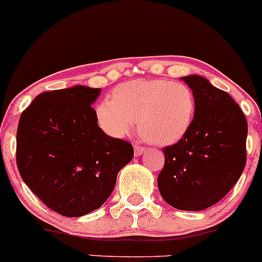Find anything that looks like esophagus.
Returning <instances> with one entry per match:
<instances>
[{"label": "esophagus", "mask_w": 262, "mask_h": 262, "mask_svg": "<svg viewBox=\"0 0 262 262\" xmlns=\"http://www.w3.org/2000/svg\"><path fill=\"white\" fill-rule=\"evenodd\" d=\"M145 151V147L140 146V145H135V156L142 155V152Z\"/></svg>", "instance_id": "esophagus-1"}]
</instances>
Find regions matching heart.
<instances>
[{"mask_svg": "<svg viewBox=\"0 0 262 262\" xmlns=\"http://www.w3.org/2000/svg\"><path fill=\"white\" fill-rule=\"evenodd\" d=\"M195 116L193 91L165 79L130 80L116 87L111 99L96 108L99 127L111 137H125L136 118L140 132L156 145H171L185 136Z\"/></svg>", "mask_w": 262, "mask_h": 262, "instance_id": "obj_1", "label": "heart"}]
</instances>
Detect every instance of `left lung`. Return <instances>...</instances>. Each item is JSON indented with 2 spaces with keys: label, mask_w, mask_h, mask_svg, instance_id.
I'll list each match as a JSON object with an SVG mask.
<instances>
[{
  "label": "left lung",
  "mask_w": 262,
  "mask_h": 262,
  "mask_svg": "<svg viewBox=\"0 0 262 262\" xmlns=\"http://www.w3.org/2000/svg\"><path fill=\"white\" fill-rule=\"evenodd\" d=\"M193 91L195 116L177 144L164 147L161 196L180 211H203L230 191L246 165L247 122L227 92L201 75L182 78Z\"/></svg>",
  "instance_id": "left-lung-1"
}]
</instances>
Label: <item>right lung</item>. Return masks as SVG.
Wrapping results in <instances>:
<instances>
[{
  "label": "right lung",
  "instance_id": "1",
  "mask_svg": "<svg viewBox=\"0 0 262 262\" xmlns=\"http://www.w3.org/2000/svg\"><path fill=\"white\" fill-rule=\"evenodd\" d=\"M101 88L44 92L21 113L16 163L25 184L53 211L80 217L111 195L134 158L130 142L108 136L92 107Z\"/></svg>",
  "mask_w": 262,
  "mask_h": 262
}]
</instances>
